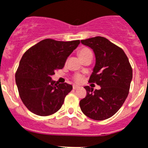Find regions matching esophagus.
I'll return each mask as SVG.
<instances>
[{
  "instance_id": "obj_1",
  "label": "esophagus",
  "mask_w": 148,
  "mask_h": 148,
  "mask_svg": "<svg viewBox=\"0 0 148 148\" xmlns=\"http://www.w3.org/2000/svg\"><path fill=\"white\" fill-rule=\"evenodd\" d=\"M80 88V86H77V85H74L73 86V89H77Z\"/></svg>"
}]
</instances>
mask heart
<instances>
[{"mask_svg": "<svg viewBox=\"0 0 148 148\" xmlns=\"http://www.w3.org/2000/svg\"><path fill=\"white\" fill-rule=\"evenodd\" d=\"M89 53H92V52L90 51V49H89L88 48H82L80 51H79V55H80V58H84V56H86V55H88ZM72 79L75 83L77 84H80L83 82L84 79V77L83 74H80V73H76L74 74L73 76H72Z\"/></svg>", "mask_w": 148, "mask_h": 148, "instance_id": "b5f03b06", "label": "heart"}]
</instances>
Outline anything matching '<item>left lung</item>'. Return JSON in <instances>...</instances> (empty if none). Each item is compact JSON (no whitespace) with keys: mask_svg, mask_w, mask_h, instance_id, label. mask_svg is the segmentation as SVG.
I'll list each match as a JSON object with an SVG mask.
<instances>
[{"mask_svg":"<svg viewBox=\"0 0 148 148\" xmlns=\"http://www.w3.org/2000/svg\"><path fill=\"white\" fill-rule=\"evenodd\" d=\"M93 49L95 64L89 83L101 86L93 90L85 86L86 96L80 101L82 112L95 120H104L114 115L123 105L130 92L132 68L120 47L103 37L82 40Z\"/></svg>","mask_w":148,"mask_h":148,"instance_id":"obj_1","label":"left lung"}]
</instances>
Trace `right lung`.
I'll list each match as a JSON object with an SVG mask.
<instances>
[{"instance_id":"obj_1","label":"right lung","mask_w":148,"mask_h":148,"mask_svg":"<svg viewBox=\"0 0 148 148\" xmlns=\"http://www.w3.org/2000/svg\"><path fill=\"white\" fill-rule=\"evenodd\" d=\"M80 43V40L45 39L22 56L15 75L16 83L21 100L31 112L49 116L62 106L73 87L67 83L57 84L51 80V76L56 70L62 69L67 58Z\"/></svg>"}]
</instances>
